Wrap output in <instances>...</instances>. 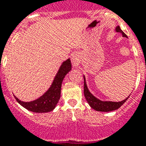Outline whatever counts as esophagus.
I'll return each instance as SVG.
<instances>
[{
    "mask_svg": "<svg viewBox=\"0 0 146 146\" xmlns=\"http://www.w3.org/2000/svg\"><path fill=\"white\" fill-rule=\"evenodd\" d=\"M72 61H73V62H75V61H76V60H77V58H76V57H75V55H72Z\"/></svg>",
    "mask_w": 146,
    "mask_h": 146,
    "instance_id": "1",
    "label": "esophagus"
}]
</instances>
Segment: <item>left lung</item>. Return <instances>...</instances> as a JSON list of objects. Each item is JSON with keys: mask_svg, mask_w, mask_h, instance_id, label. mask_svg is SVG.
<instances>
[{"mask_svg": "<svg viewBox=\"0 0 146 146\" xmlns=\"http://www.w3.org/2000/svg\"><path fill=\"white\" fill-rule=\"evenodd\" d=\"M116 31L117 33H122V36L124 37H127L126 34L121 30L120 26H117ZM84 95H85V97H86L88 104H89V106L92 107V109L97 110V111H103V112H109V111L117 110L118 108H120L126 102V100L129 97L128 96L125 100H124L123 101H121V102H110V101L100 100H98L97 98H96L89 91V89L87 88V86H86L85 77H84Z\"/></svg>", "mask_w": 146, "mask_h": 146, "instance_id": "obj_1", "label": "left lung"}]
</instances>
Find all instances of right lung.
<instances>
[{
	"label": "right lung",
	"instance_id": "1",
	"mask_svg": "<svg viewBox=\"0 0 146 146\" xmlns=\"http://www.w3.org/2000/svg\"><path fill=\"white\" fill-rule=\"evenodd\" d=\"M72 69V63L70 59H68L60 66L59 71L54 78V80L51 85L50 88L48 91L43 95L32 102H23L19 100L15 97L17 102L25 107V109L35 113H46L52 111L55 108L56 105L58 103L60 97V89L63 79L65 75L68 73Z\"/></svg>",
	"mask_w": 146,
	"mask_h": 146
}]
</instances>
